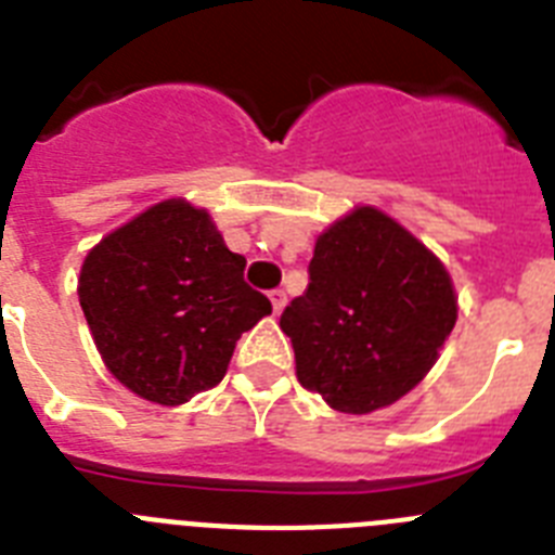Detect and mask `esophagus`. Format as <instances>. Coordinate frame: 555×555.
Wrapping results in <instances>:
<instances>
[{
    "label": "esophagus",
    "mask_w": 555,
    "mask_h": 555,
    "mask_svg": "<svg viewBox=\"0 0 555 555\" xmlns=\"http://www.w3.org/2000/svg\"><path fill=\"white\" fill-rule=\"evenodd\" d=\"M269 300H272V311L281 313L283 308H286V292H281V288H274V292H269Z\"/></svg>",
    "instance_id": "1"
}]
</instances>
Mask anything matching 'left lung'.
I'll list each match as a JSON object with an SVG mask.
<instances>
[{"label":"left lung","instance_id":"1","mask_svg":"<svg viewBox=\"0 0 555 555\" xmlns=\"http://www.w3.org/2000/svg\"><path fill=\"white\" fill-rule=\"evenodd\" d=\"M459 317L442 261L384 210L356 208L317 238L308 288L281 313L297 380L341 414L409 395Z\"/></svg>","mask_w":555,"mask_h":555}]
</instances>
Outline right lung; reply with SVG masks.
Listing matches in <instances>:
<instances>
[{
	"label": "right lung",
	"mask_w": 555,
	"mask_h": 555,
	"mask_svg": "<svg viewBox=\"0 0 555 555\" xmlns=\"http://www.w3.org/2000/svg\"><path fill=\"white\" fill-rule=\"evenodd\" d=\"M244 267L208 210L185 199L107 233L86 255L77 294L111 375L158 405L214 389L242 333L272 313Z\"/></svg>",
	"instance_id": "right-lung-1"
}]
</instances>
